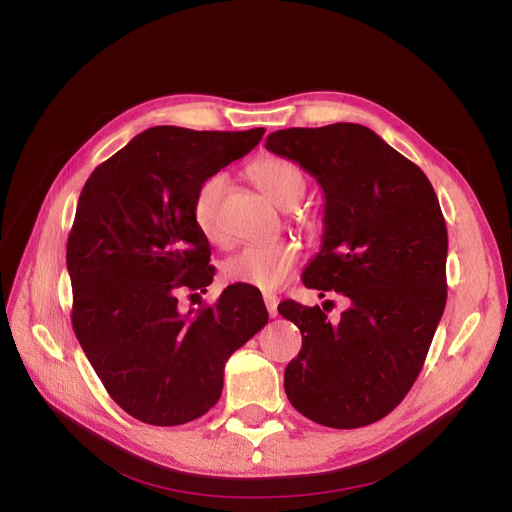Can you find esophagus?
Masks as SVG:
<instances>
[{"mask_svg": "<svg viewBox=\"0 0 512 512\" xmlns=\"http://www.w3.org/2000/svg\"><path fill=\"white\" fill-rule=\"evenodd\" d=\"M277 303H280V299H277L275 294H265V305H267V312L271 318L277 316Z\"/></svg>", "mask_w": 512, "mask_h": 512, "instance_id": "34e87169", "label": "esophagus"}]
</instances>
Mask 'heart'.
<instances>
[{
	"label": "heart",
	"instance_id": "1",
	"mask_svg": "<svg viewBox=\"0 0 512 512\" xmlns=\"http://www.w3.org/2000/svg\"><path fill=\"white\" fill-rule=\"evenodd\" d=\"M250 175L258 188L280 209L297 207L307 190V179L301 166L284 158H262L252 164ZM224 190L226 177L222 173L211 175L200 183L192 205V215L200 235L213 245L226 243V230L220 213ZM299 258L301 250L294 241L284 239L267 245H247L222 262V275L228 284L275 290L297 269Z\"/></svg>",
	"mask_w": 512,
	"mask_h": 512
}]
</instances>
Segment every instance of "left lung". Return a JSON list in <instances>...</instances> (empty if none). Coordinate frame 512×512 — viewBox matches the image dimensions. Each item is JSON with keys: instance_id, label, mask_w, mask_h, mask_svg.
Here are the masks:
<instances>
[{"instance_id": "8db88e82", "label": "left lung", "mask_w": 512, "mask_h": 512, "mask_svg": "<svg viewBox=\"0 0 512 512\" xmlns=\"http://www.w3.org/2000/svg\"><path fill=\"white\" fill-rule=\"evenodd\" d=\"M269 151L297 162L324 192V235L307 288L350 301L337 324L316 307H277L303 335L284 371L290 404L314 423H376L421 374L446 305V222L416 164L359 123L288 128Z\"/></svg>"}]
</instances>
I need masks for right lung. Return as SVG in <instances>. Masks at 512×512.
I'll use <instances>...</instances> for the list:
<instances>
[{
	"instance_id": "1",
	"label": "right lung",
	"mask_w": 512,
	"mask_h": 512,
	"mask_svg": "<svg viewBox=\"0 0 512 512\" xmlns=\"http://www.w3.org/2000/svg\"><path fill=\"white\" fill-rule=\"evenodd\" d=\"M262 134L149 128L81 192L66 250L72 327L108 395L138 421L173 427L209 412L228 356L269 320L260 292L237 284L194 314L177 299L207 292L215 273L192 215L200 183Z\"/></svg>"
}]
</instances>
